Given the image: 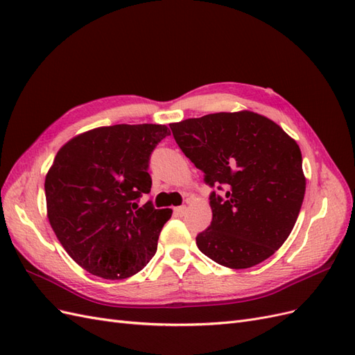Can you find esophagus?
Wrapping results in <instances>:
<instances>
[{
	"instance_id": "1",
	"label": "esophagus",
	"mask_w": 355,
	"mask_h": 355,
	"mask_svg": "<svg viewBox=\"0 0 355 355\" xmlns=\"http://www.w3.org/2000/svg\"><path fill=\"white\" fill-rule=\"evenodd\" d=\"M187 213V207L185 206H179L175 209V214L176 216H184V214Z\"/></svg>"
}]
</instances>
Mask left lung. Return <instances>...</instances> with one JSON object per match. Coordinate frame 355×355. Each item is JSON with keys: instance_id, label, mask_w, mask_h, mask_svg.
<instances>
[{"instance_id": "1", "label": "left lung", "mask_w": 355, "mask_h": 355, "mask_svg": "<svg viewBox=\"0 0 355 355\" xmlns=\"http://www.w3.org/2000/svg\"><path fill=\"white\" fill-rule=\"evenodd\" d=\"M179 148L218 188L201 253L244 270L263 262L292 232L305 196L302 154L283 128L250 111L218 112L170 124Z\"/></svg>"}]
</instances>
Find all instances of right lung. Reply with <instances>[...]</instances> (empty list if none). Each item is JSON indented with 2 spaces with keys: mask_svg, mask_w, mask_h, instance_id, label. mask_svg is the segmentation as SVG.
I'll return each mask as SVG.
<instances>
[{
  "mask_svg": "<svg viewBox=\"0 0 355 355\" xmlns=\"http://www.w3.org/2000/svg\"><path fill=\"white\" fill-rule=\"evenodd\" d=\"M170 135L161 124L98 127L63 145L46 176L47 216L63 249L85 271L123 280L157 252L170 209L153 201L149 158Z\"/></svg>",
  "mask_w": 355,
  "mask_h": 355,
  "instance_id": "add662e5",
  "label": "right lung"
}]
</instances>
